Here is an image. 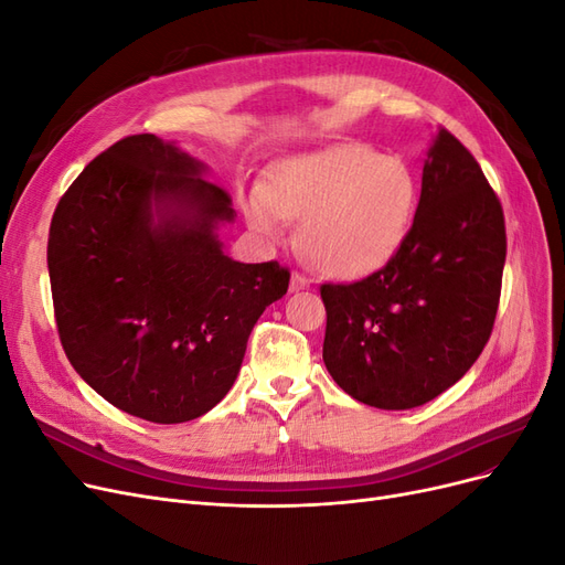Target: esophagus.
<instances>
[{
    "label": "esophagus",
    "mask_w": 565,
    "mask_h": 565,
    "mask_svg": "<svg viewBox=\"0 0 565 565\" xmlns=\"http://www.w3.org/2000/svg\"><path fill=\"white\" fill-rule=\"evenodd\" d=\"M311 285V280H306L301 273H292V278H289V292H299V289H306Z\"/></svg>",
    "instance_id": "obj_1"
}]
</instances>
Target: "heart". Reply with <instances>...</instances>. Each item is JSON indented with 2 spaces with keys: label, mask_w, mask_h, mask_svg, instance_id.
I'll return each instance as SVG.
<instances>
[{
  "label": "heart",
  "mask_w": 565,
  "mask_h": 565,
  "mask_svg": "<svg viewBox=\"0 0 565 565\" xmlns=\"http://www.w3.org/2000/svg\"><path fill=\"white\" fill-rule=\"evenodd\" d=\"M419 188L398 158L363 143H334L268 167L245 200V216L264 241H282L287 218H301L299 247L337 280L384 268L413 226Z\"/></svg>",
  "instance_id": "obj_1"
}]
</instances>
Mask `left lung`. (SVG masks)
Here are the masks:
<instances>
[{
  "mask_svg": "<svg viewBox=\"0 0 565 565\" xmlns=\"http://www.w3.org/2000/svg\"><path fill=\"white\" fill-rule=\"evenodd\" d=\"M504 256L498 195L471 152L438 129L396 256L361 282L320 287L332 380L380 409L419 407L448 391L488 344Z\"/></svg>",
  "mask_w": 565,
  "mask_h": 565,
  "instance_id": "left-lung-1",
  "label": "left lung"
}]
</instances>
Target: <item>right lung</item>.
I'll use <instances>...</instances> for the list:
<instances>
[{
	"label": "right lung",
	"instance_id": "add662e5",
	"mask_svg": "<svg viewBox=\"0 0 565 565\" xmlns=\"http://www.w3.org/2000/svg\"><path fill=\"white\" fill-rule=\"evenodd\" d=\"M174 141L136 134L84 167L51 218L49 278L67 361L98 396L156 424L226 396L289 270L241 264L228 193Z\"/></svg>",
	"mask_w": 565,
	"mask_h": 565
}]
</instances>
